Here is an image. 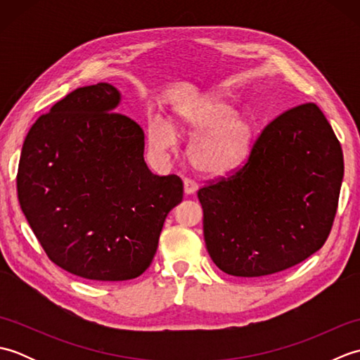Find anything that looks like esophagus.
I'll return each mask as SVG.
<instances>
[{
    "label": "esophagus",
    "mask_w": 360,
    "mask_h": 360,
    "mask_svg": "<svg viewBox=\"0 0 360 360\" xmlns=\"http://www.w3.org/2000/svg\"><path fill=\"white\" fill-rule=\"evenodd\" d=\"M198 190V184L195 181H192V179H188V178H186L184 179V192H186V195H193L195 192Z\"/></svg>",
    "instance_id": "34e87169"
}]
</instances>
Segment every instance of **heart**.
Instances as JSON below:
<instances>
[{
  "label": "heart",
  "mask_w": 360,
  "mask_h": 360,
  "mask_svg": "<svg viewBox=\"0 0 360 360\" xmlns=\"http://www.w3.org/2000/svg\"><path fill=\"white\" fill-rule=\"evenodd\" d=\"M176 133L193 136L188 158L196 170L224 174L249 156L255 139V124L249 114L233 112V106L218 96H204L174 111L172 127L160 117L148 124L153 150H173Z\"/></svg>",
  "instance_id": "obj_1"
}]
</instances>
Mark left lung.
Masks as SVG:
<instances>
[{
  "instance_id": "left-lung-1",
  "label": "left lung",
  "mask_w": 360,
  "mask_h": 360,
  "mask_svg": "<svg viewBox=\"0 0 360 360\" xmlns=\"http://www.w3.org/2000/svg\"><path fill=\"white\" fill-rule=\"evenodd\" d=\"M343 155L316 103L267 124L246 164L198 190L204 240L221 271L263 277L323 246L338 212Z\"/></svg>"
}]
</instances>
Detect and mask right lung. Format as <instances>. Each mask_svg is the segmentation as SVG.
<instances>
[{
  "label": "right lung",
  "mask_w": 360,
  "mask_h": 360,
  "mask_svg": "<svg viewBox=\"0 0 360 360\" xmlns=\"http://www.w3.org/2000/svg\"><path fill=\"white\" fill-rule=\"evenodd\" d=\"M119 102L110 83L72 91L37 119L18 164V201L46 255L94 281L147 271L184 195L179 176L148 170L142 128Z\"/></svg>",
  "instance_id": "1"
}]
</instances>
